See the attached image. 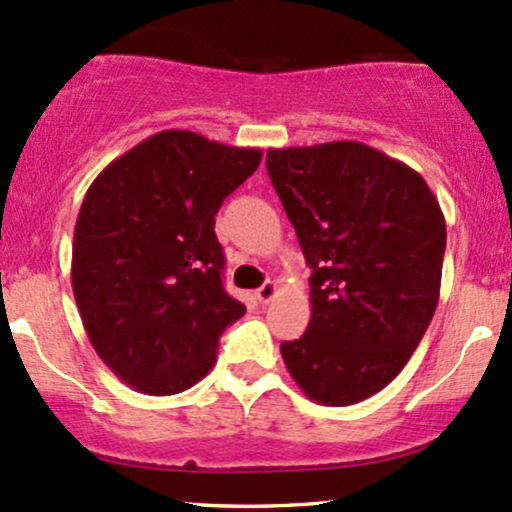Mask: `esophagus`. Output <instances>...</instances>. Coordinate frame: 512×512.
I'll return each mask as SVG.
<instances>
[{
  "label": "esophagus",
  "instance_id": "1",
  "mask_svg": "<svg viewBox=\"0 0 512 512\" xmlns=\"http://www.w3.org/2000/svg\"><path fill=\"white\" fill-rule=\"evenodd\" d=\"M255 296H257V301H262V303H269L274 299V296H277V284L274 282H265L260 286V289L255 291Z\"/></svg>",
  "mask_w": 512,
  "mask_h": 512
}]
</instances>
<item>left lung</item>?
Segmentation results:
<instances>
[{
    "label": "left lung",
    "instance_id": "obj_1",
    "mask_svg": "<svg viewBox=\"0 0 512 512\" xmlns=\"http://www.w3.org/2000/svg\"><path fill=\"white\" fill-rule=\"evenodd\" d=\"M267 172L313 269L284 364L311 401L352 406L396 379L435 316L445 216L418 172L357 140L272 148Z\"/></svg>",
    "mask_w": 512,
    "mask_h": 512
}]
</instances>
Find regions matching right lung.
I'll list each match as a JSON object with an SVG mask.
<instances>
[{"mask_svg":"<svg viewBox=\"0 0 512 512\" xmlns=\"http://www.w3.org/2000/svg\"><path fill=\"white\" fill-rule=\"evenodd\" d=\"M262 150L160 131L106 165L84 194L72 291L101 362L150 396L204 379L218 338L245 316L223 289L216 213Z\"/></svg>","mask_w":512,"mask_h":512,"instance_id":"right-lung-1","label":"right lung"}]
</instances>
